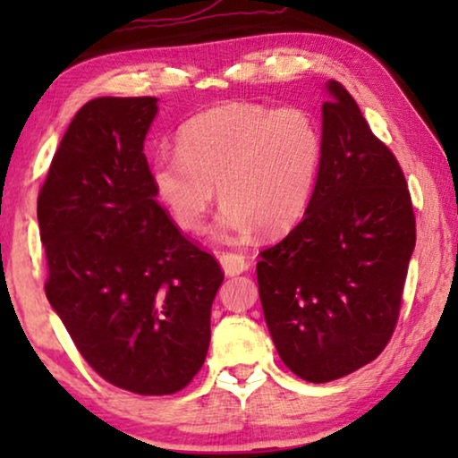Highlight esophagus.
I'll return each instance as SVG.
<instances>
[{"label":"esophagus","mask_w":458,"mask_h":458,"mask_svg":"<svg viewBox=\"0 0 458 458\" xmlns=\"http://www.w3.org/2000/svg\"><path fill=\"white\" fill-rule=\"evenodd\" d=\"M218 260H221V267L225 275H229V277H235V275H242L243 271H248V259L242 254H235V252H223L218 254Z\"/></svg>","instance_id":"esophagus-1"}]
</instances>
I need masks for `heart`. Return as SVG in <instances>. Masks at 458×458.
Segmentation results:
<instances>
[{
  "label": "heart",
  "instance_id": "obj_1",
  "mask_svg": "<svg viewBox=\"0 0 458 458\" xmlns=\"http://www.w3.org/2000/svg\"><path fill=\"white\" fill-rule=\"evenodd\" d=\"M323 133L304 108L223 104L179 131V149H160L149 177L160 204L183 231L204 229L216 198V233L256 229L284 235L302 221L323 165Z\"/></svg>",
  "mask_w": 458,
  "mask_h": 458
}]
</instances>
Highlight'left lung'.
I'll return each instance as SVG.
<instances>
[{
    "mask_svg": "<svg viewBox=\"0 0 458 458\" xmlns=\"http://www.w3.org/2000/svg\"><path fill=\"white\" fill-rule=\"evenodd\" d=\"M323 165L302 221L260 252L259 293L275 348L325 384L381 354L398 321L415 215L394 154L352 96L327 81Z\"/></svg>",
    "mask_w": 458,
    "mask_h": 458,
    "instance_id": "1",
    "label": "left lung"
}]
</instances>
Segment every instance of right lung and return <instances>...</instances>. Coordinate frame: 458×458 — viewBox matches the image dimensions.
Listing matches in <instances>:
<instances>
[{"instance_id":"1","label":"right lung","mask_w":458,"mask_h":458,"mask_svg":"<svg viewBox=\"0 0 458 458\" xmlns=\"http://www.w3.org/2000/svg\"><path fill=\"white\" fill-rule=\"evenodd\" d=\"M156 98H98L74 114L37 199L46 296L112 386L162 396L190 384L225 275L156 202L143 141Z\"/></svg>"}]
</instances>
